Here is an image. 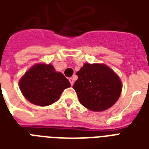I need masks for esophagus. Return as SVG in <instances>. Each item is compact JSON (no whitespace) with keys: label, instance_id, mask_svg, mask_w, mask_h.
Returning <instances> with one entry per match:
<instances>
[{"label":"esophagus","instance_id":"1","mask_svg":"<svg viewBox=\"0 0 149 149\" xmlns=\"http://www.w3.org/2000/svg\"><path fill=\"white\" fill-rule=\"evenodd\" d=\"M69 80H70L71 86H72V85H73V84H74V80H75L74 78H73V77H70V79H69Z\"/></svg>","mask_w":149,"mask_h":149}]
</instances>
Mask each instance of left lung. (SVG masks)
<instances>
[{
    "instance_id": "left-lung-1",
    "label": "left lung",
    "mask_w": 149,
    "mask_h": 149,
    "mask_svg": "<svg viewBox=\"0 0 149 149\" xmlns=\"http://www.w3.org/2000/svg\"><path fill=\"white\" fill-rule=\"evenodd\" d=\"M77 75L78 79L72 88L80 104L89 110L105 111L113 106L120 97L121 81L107 65L85 63Z\"/></svg>"
}]
</instances>
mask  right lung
I'll list each match as a JSON object with an SVG mask.
<instances>
[{
    "label": "right lung",
    "mask_w": 149,
    "mask_h": 149,
    "mask_svg": "<svg viewBox=\"0 0 149 149\" xmlns=\"http://www.w3.org/2000/svg\"><path fill=\"white\" fill-rule=\"evenodd\" d=\"M71 86L63 73L56 72L51 64L38 63L30 68L20 79L22 94L31 104L45 107L60 97L65 89Z\"/></svg>",
    "instance_id": "add662e5"
}]
</instances>
